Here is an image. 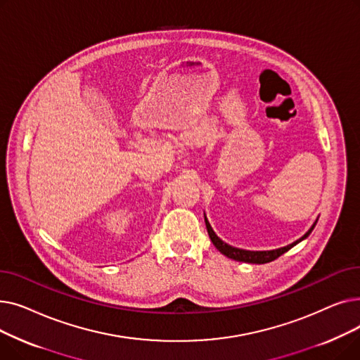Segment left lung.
<instances>
[{
  "instance_id": "obj_1",
  "label": "left lung",
  "mask_w": 360,
  "mask_h": 360,
  "mask_svg": "<svg viewBox=\"0 0 360 360\" xmlns=\"http://www.w3.org/2000/svg\"><path fill=\"white\" fill-rule=\"evenodd\" d=\"M204 220H205L207 232H209V236H210L213 245H214V247H216L223 255H226L228 258H232V259H235V261L251 262V264H266V262H271V261L277 259L280 255H283L285 252H288L290 248H293L296 243H299L300 240H304L305 238H308L309 233L314 231L315 224H316V221H315V223L312 224V228H311L304 236H302L299 240H296V242L288 245V247H285V248H278V250H273V251H245V250L233 248V247H231V245L224 243L221 239H219L217 235L213 232L210 223L207 221V219H204Z\"/></svg>"
}]
</instances>
